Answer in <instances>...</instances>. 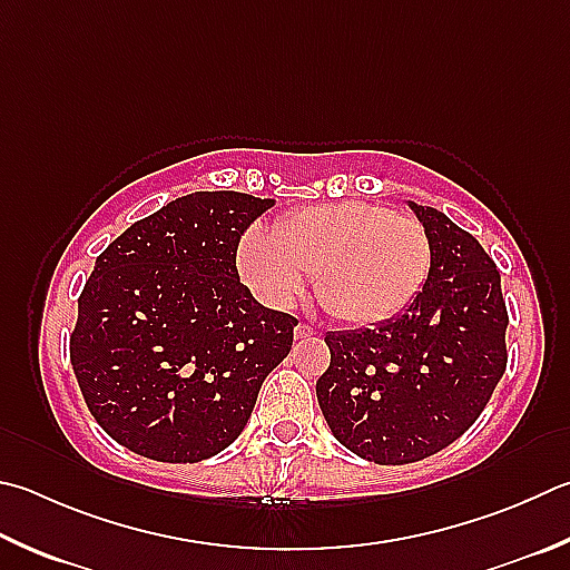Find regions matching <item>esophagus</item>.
Returning <instances> with one entry per match:
<instances>
[{
	"mask_svg": "<svg viewBox=\"0 0 570 570\" xmlns=\"http://www.w3.org/2000/svg\"><path fill=\"white\" fill-rule=\"evenodd\" d=\"M316 334V331L312 328V326H308V324H298L296 328H294V336L296 338H312Z\"/></svg>",
	"mask_w": 570,
	"mask_h": 570,
	"instance_id": "1",
	"label": "esophagus"
}]
</instances>
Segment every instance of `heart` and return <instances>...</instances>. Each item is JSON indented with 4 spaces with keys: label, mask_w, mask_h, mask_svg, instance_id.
I'll return each mask as SVG.
<instances>
[{
    "label": "heart",
    "mask_w": 570,
    "mask_h": 570,
    "mask_svg": "<svg viewBox=\"0 0 570 570\" xmlns=\"http://www.w3.org/2000/svg\"><path fill=\"white\" fill-rule=\"evenodd\" d=\"M236 264L268 306H292L316 276L326 314L368 326L416 302L431 272V239L419 219L381 204H321L282 216L274 232L254 226Z\"/></svg>",
    "instance_id": "heart-1"
}]
</instances>
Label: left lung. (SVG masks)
<instances>
[{
	"label": "left lung",
	"instance_id": "obj_1",
	"mask_svg": "<svg viewBox=\"0 0 570 570\" xmlns=\"http://www.w3.org/2000/svg\"><path fill=\"white\" fill-rule=\"evenodd\" d=\"M411 209L431 239L426 286L376 328L326 334L331 364L316 381L331 433L384 465L433 456L463 436L509 364V312L493 258L446 214Z\"/></svg>",
	"mask_w": 570,
	"mask_h": 570
}]
</instances>
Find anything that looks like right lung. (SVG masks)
Segmentation results:
<instances>
[{
	"instance_id": "obj_1",
	"label": "right lung",
	"mask_w": 570,
	"mask_h": 570,
	"mask_svg": "<svg viewBox=\"0 0 570 570\" xmlns=\"http://www.w3.org/2000/svg\"><path fill=\"white\" fill-rule=\"evenodd\" d=\"M272 206L186 194L99 254L69 358L91 416L124 449L196 463L239 439L298 324L258 304L236 272L244 232Z\"/></svg>"
}]
</instances>
